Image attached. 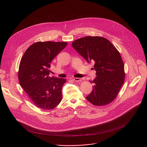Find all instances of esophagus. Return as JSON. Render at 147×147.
<instances>
[{"label":"esophagus","instance_id":"esophagus-1","mask_svg":"<svg viewBox=\"0 0 147 147\" xmlns=\"http://www.w3.org/2000/svg\"><path fill=\"white\" fill-rule=\"evenodd\" d=\"M72 80H73L74 81L76 82H82V80H81V79H80V78H75L72 79Z\"/></svg>","mask_w":147,"mask_h":147}]
</instances>
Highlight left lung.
I'll list each match as a JSON object with an SVG mask.
<instances>
[{
  "instance_id": "8db88e82",
  "label": "left lung",
  "mask_w": 147,
  "mask_h": 147,
  "mask_svg": "<svg viewBox=\"0 0 147 147\" xmlns=\"http://www.w3.org/2000/svg\"><path fill=\"white\" fill-rule=\"evenodd\" d=\"M72 46L84 59L94 65L96 77L92 92L86 98L95 106L110 104L117 97L125 82L124 63L119 52L106 38L87 36L72 42Z\"/></svg>"
}]
</instances>
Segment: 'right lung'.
Listing matches in <instances>:
<instances>
[{
	"instance_id": "right-lung-1",
	"label": "right lung",
	"mask_w": 147,
	"mask_h": 147,
	"mask_svg": "<svg viewBox=\"0 0 147 147\" xmlns=\"http://www.w3.org/2000/svg\"><path fill=\"white\" fill-rule=\"evenodd\" d=\"M67 42H37L29 46L21 58L18 78L30 100L38 107L51 110L62 100V89L66 80L50 77L54 57L65 47Z\"/></svg>"
}]
</instances>
